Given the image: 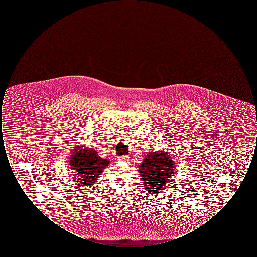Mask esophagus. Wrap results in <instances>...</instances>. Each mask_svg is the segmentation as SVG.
Listing matches in <instances>:
<instances>
[{
	"mask_svg": "<svg viewBox=\"0 0 257 257\" xmlns=\"http://www.w3.org/2000/svg\"><path fill=\"white\" fill-rule=\"evenodd\" d=\"M119 160H121V161H125V162H126V161H128V160H129V157H128V156H121Z\"/></svg>",
	"mask_w": 257,
	"mask_h": 257,
	"instance_id": "1",
	"label": "esophagus"
}]
</instances>
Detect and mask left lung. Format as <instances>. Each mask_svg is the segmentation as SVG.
Here are the masks:
<instances>
[{
	"instance_id": "8db88e82",
	"label": "left lung",
	"mask_w": 257,
	"mask_h": 257,
	"mask_svg": "<svg viewBox=\"0 0 257 257\" xmlns=\"http://www.w3.org/2000/svg\"><path fill=\"white\" fill-rule=\"evenodd\" d=\"M139 172L147 191L153 195L165 192L177 175L174 161L166 151L147 153L139 167Z\"/></svg>"
}]
</instances>
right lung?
I'll use <instances>...</instances> for the list:
<instances>
[{
  "mask_svg": "<svg viewBox=\"0 0 257 257\" xmlns=\"http://www.w3.org/2000/svg\"><path fill=\"white\" fill-rule=\"evenodd\" d=\"M70 154L68 163L76 173L78 186L90 187L96 183L101 172L110 164V160L101 158L91 146L82 147L79 145Z\"/></svg>",
  "mask_w": 257,
  "mask_h": 257,
  "instance_id": "right-lung-1",
  "label": "right lung"
}]
</instances>
